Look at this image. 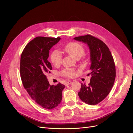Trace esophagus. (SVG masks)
Instances as JSON below:
<instances>
[{"instance_id":"obj_1","label":"esophagus","mask_w":133,"mask_h":133,"mask_svg":"<svg viewBox=\"0 0 133 133\" xmlns=\"http://www.w3.org/2000/svg\"><path fill=\"white\" fill-rule=\"evenodd\" d=\"M72 83V81H68V82H66V83H65V85H68L70 84H71V83Z\"/></svg>"}]
</instances>
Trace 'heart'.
<instances>
[{
  "instance_id": "heart-1",
  "label": "heart",
  "mask_w": 133,
  "mask_h": 133,
  "mask_svg": "<svg viewBox=\"0 0 133 133\" xmlns=\"http://www.w3.org/2000/svg\"><path fill=\"white\" fill-rule=\"evenodd\" d=\"M63 51L75 59L80 58L84 54L85 50L83 45L76 42L69 43L63 48ZM63 59V57L61 52L54 50L50 55V60L55 66L59 65ZM62 76L68 78L74 77L76 74L75 69L72 68H65L63 69L61 72Z\"/></svg>"
}]
</instances>
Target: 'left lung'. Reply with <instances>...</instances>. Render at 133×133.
<instances>
[{
	"label": "left lung",
	"mask_w": 133,
	"mask_h": 133,
	"mask_svg": "<svg viewBox=\"0 0 133 133\" xmlns=\"http://www.w3.org/2000/svg\"><path fill=\"white\" fill-rule=\"evenodd\" d=\"M74 39L88 44L90 54L91 75L88 85L81 84L78 93L81 99L89 105H96L109 94L114 83L116 69L108 47L97 38L90 35L79 36Z\"/></svg>",
	"instance_id": "left-lung-1"
}]
</instances>
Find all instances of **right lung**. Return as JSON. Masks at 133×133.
I'll list each match as a JSON object with an SVG mask.
<instances>
[{
    "label": "right lung",
    "instance_id": "right-lung-1",
    "mask_svg": "<svg viewBox=\"0 0 133 133\" xmlns=\"http://www.w3.org/2000/svg\"><path fill=\"white\" fill-rule=\"evenodd\" d=\"M60 37H37L24 49L21 55L20 74L23 86L35 102L46 109L55 108L61 103L65 85H50L45 74L52 66L48 61L49 50Z\"/></svg>",
    "mask_w": 133,
    "mask_h": 133
}]
</instances>
